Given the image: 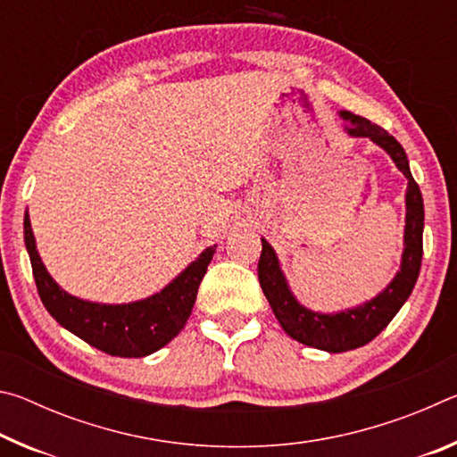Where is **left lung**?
<instances>
[{
	"label": "left lung",
	"mask_w": 457,
	"mask_h": 457,
	"mask_svg": "<svg viewBox=\"0 0 457 457\" xmlns=\"http://www.w3.org/2000/svg\"><path fill=\"white\" fill-rule=\"evenodd\" d=\"M340 117L351 122V127H346L351 137H369L370 141L389 153L399 171L407 177L405 250L401 256V270L378 296L362 306L337 314H320L308 311L294 298L274 247L264 237H262V253L258 262L260 286L286 335L306 346H314V349L327 353L353 351L370 343L405 304L417 282V276H420L423 256V197L420 185L415 183L411 171H409V161L403 146L399 145L395 137H391L375 122L346 111L340 112Z\"/></svg>",
	"instance_id": "1"
}]
</instances>
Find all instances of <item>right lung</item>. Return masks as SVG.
I'll return each instance as SVG.
<instances>
[{"label": "right lung", "instance_id": "add662e5", "mask_svg": "<svg viewBox=\"0 0 457 457\" xmlns=\"http://www.w3.org/2000/svg\"><path fill=\"white\" fill-rule=\"evenodd\" d=\"M24 239L29 262H32L37 294L46 311L84 343L112 357L125 359L146 357L179 335L193 311L199 284L215 253V245L207 247L171 284L149 298L129 304H98L71 296L54 282L36 250L28 213L24 218Z\"/></svg>", "mask_w": 457, "mask_h": 457}]
</instances>
